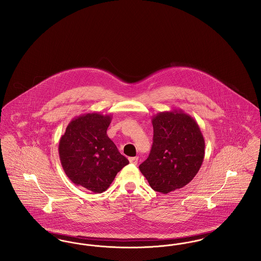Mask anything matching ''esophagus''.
Listing matches in <instances>:
<instances>
[{
  "label": "esophagus",
  "mask_w": 261,
  "mask_h": 261,
  "mask_svg": "<svg viewBox=\"0 0 261 261\" xmlns=\"http://www.w3.org/2000/svg\"><path fill=\"white\" fill-rule=\"evenodd\" d=\"M138 160H139L138 156H135V158H129V162H130V163L135 164V165L138 163Z\"/></svg>",
  "instance_id": "1"
}]
</instances>
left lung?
<instances>
[{
    "mask_svg": "<svg viewBox=\"0 0 261 261\" xmlns=\"http://www.w3.org/2000/svg\"><path fill=\"white\" fill-rule=\"evenodd\" d=\"M153 143L139 168L154 191L168 194L188 185L204 159V139L197 121L182 110L152 116Z\"/></svg>",
    "mask_w": 261,
    "mask_h": 261,
    "instance_id": "obj_1",
    "label": "left lung"
}]
</instances>
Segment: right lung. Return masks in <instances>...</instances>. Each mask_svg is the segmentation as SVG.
Returning <instances> with one entry per match:
<instances>
[{
  "instance_id": "add662e5",
  "label": "right lung",
  "mask_w": 261,
  "mask_h": 261,
  "mask_svg": "<svg viewBox=\"0 0 261 261\" xmlns=\"http://www.w3.org/2000/svg\"><path fill=\"white\" fill-rule=\"evenodd\" d=\"M112 114L90 112L74 117L59 144L66 176L77 186L99 194L129 162L107 135Z\"/></svg>"
}]
</instances>
